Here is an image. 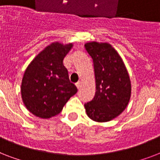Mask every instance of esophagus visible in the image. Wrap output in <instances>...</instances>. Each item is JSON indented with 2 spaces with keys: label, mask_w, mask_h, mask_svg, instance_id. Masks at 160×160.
<instances>
[{
  "label": "esophagus",
  "mask_w": 160,
  "mask_h": 160,
  "mask_svg": "<svg viewBox=\"0 0 160 160\" xmlns=\"http://www.w3.org/2000/svg\"><path fill=\"white\" fill-rule=\"evenodd\" d=\"M75 86L77 87V89H80V86H81V82H80V81H78L77 83H75Z\"/></svg>",
  "instance_id": "1"
}]
</instances>
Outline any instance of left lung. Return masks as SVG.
I'll return each instance as SVG.
<instances>
[{
  "label": "left lung",
  "mask_w": 160,
  "mask_h": 160,
  "mask_svg": "<svg viewBox=\"0 0 160 160\" xmlns=\"http://www.w3.org/2000/svg\"><path fill=\"white\" fill-rule=\"evenodd\" d=\"M92 58L95 77V95L85 104L89 118L107 122L116 118L129 104L131 83L123 60L109 43L96 41L85 44Z\"/></svg>",
  "instance_id": "left-lung-1"
}]
</instances>
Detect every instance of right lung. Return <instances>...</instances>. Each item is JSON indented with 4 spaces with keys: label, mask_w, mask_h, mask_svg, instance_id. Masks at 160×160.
Here are the masks:
<instances>
[{
    "label": "right lung",
    "mask_w": 160,
    "mask_h": 160,
    "mask_svg": "<svg viewBox=\"0 0 160 160\" xmlns=\"http://www.w3.org/2000/svg\"><path fill=\"white\" fill-rule=\"evenodd\" d=\"M73 46L53 42L36 55L24 73L21 97L34 115L49 119L60 114L77 88L70 82L63 60Z\"/></svg>",
    "instance_id": "add662e5"
}]
</instances>
